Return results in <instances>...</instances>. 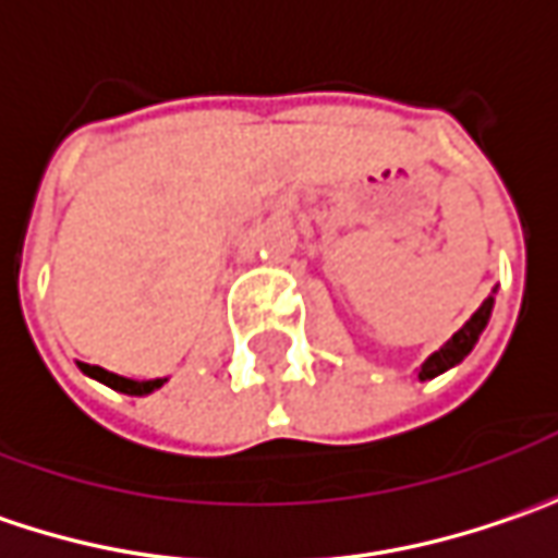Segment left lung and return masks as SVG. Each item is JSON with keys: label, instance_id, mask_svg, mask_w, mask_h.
Wrapping results in <instances>:
<instances>
[{"label": "left lung", "instance_id": "left-lung-1", "mask_svg": "<svg viewBox=\"0 0 558 558\" xmlns=\"http://www.w3.org/2000/svg\"><path fill=\"white\" fill-rule=\"evenodd\" d=\"M493 293H496V290H493ZM493 303H496V300H493V296H486V300H483V306H480V310L464 322V328H461V331H454V335H451V338H448V341H445L433 356H426V363H423V366H420V373H416L420 381L442 376V373H448L451 366H458V363L474 350L476 341H480V335H483V328H486V322H489V315H493Z\"/></svg>", "mask_w": 558, "mask_h": 558}]
</instances>
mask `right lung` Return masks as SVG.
<instances>
[{"instance_id":"right-lung-1","label":"right lung","mask_w":558,"mask_h":558,"mask_svg":"<svg viewBox=\"0 0 558 558\" xmlns=\"http://www.w3.org/2000/svg\"><path fill=\"white\" fill-rule=\"evenodd\" d=\"M78 366H82L84 376L97 378V381H104L107 388L122 391V395H135V398L157 391V388L167 381V378H148V381H138V378H125V376H116V373H107V369H100V366H87V363H78Z\"/></svg>"}]
</instances>
